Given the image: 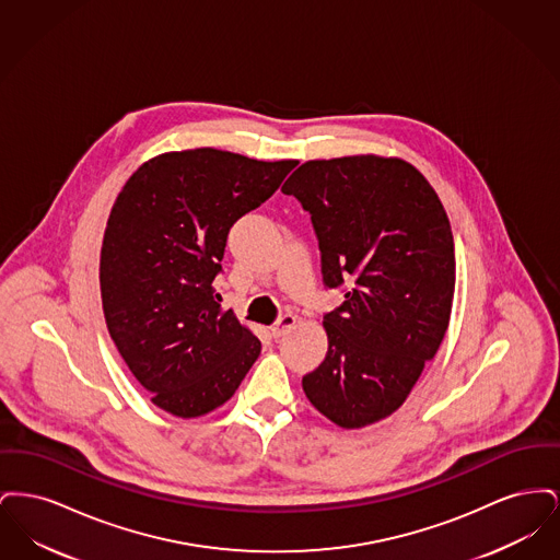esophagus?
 Here are the masks:
<instances>
[{"label":"esophagus","mask_w":560,"mask_h":560,"mask_svg":"<svg viewBox=\"0 0 560 560\" xmlns=\"http://www.w3.org/2000/svg\"><path fill=\"white\" fill-rule=\"evenodd\" d=\"M295 323H298V317L292 315V313H285L281 319L277 320V323L270 327V331H272L275 338H281V336H285V334L292 331L293 327H295Z\"/></svg>","instance_id":"esophagus-1"}]
</instances>
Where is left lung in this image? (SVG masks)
Segmentation results:
<instances>
[{
	"label": "left lung",
	"instance_id": "1",
	"mask_svg": "<svg viewBox=\"0 0 560 560\" xmlns=\"http://www.w3.org/2000/svg\"><path fill=\"white\" fill-rule=\"evenodd\" d=\"M311 213L325 288L327 354L302 388L342 428L395 413L441 347L455 290L450 218L407 161L377 155L302 163L281 187Z\"/></svg>",
	"mask_w": 560,
	"mask_h": 560
}]
</instances>
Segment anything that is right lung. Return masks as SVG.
Listing matches in <instances>:
<instances>
[{
    "instance_id": "right-lung-1",
    "label": "right lung",
    "mask_w": 560,
    "mask_h": 560,
    "mask_svg": "<svg viewBox=\"0 0 560 560\" xmlns=\"http://www.w3.org/2000/svg\"><path fill=\"white\" fill-rule=\"evenodd\" d=\"M295 165L176 151L142 163L117 195L101 249L103 311L119 354L163 411L210 413L258 359L260 340L220 308L213 279L231 226Z\"/></svg>"
}]
</instances>
